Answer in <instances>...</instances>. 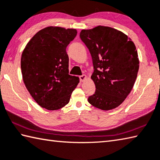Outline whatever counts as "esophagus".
I'll return each instance as SVG.
<instances>
[{
	"instance_id": "esophagus-1",
	"label": "esophagus",
	"mask_w": 160,
	"mask_h": 160,
	"mask_svg": "<svg viewBox=\"0 0 160 160\" xmlns=\"http://www.w3.org/2000/svg\"><path fill=\"white\" fill-rule=\"evenodd\" d=\"M86 79V76L85 74H83V75H81V76H79V79H80L81 82H83V81Z\"/></svg>"
}]
</instances>
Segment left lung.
<instances>
[{
    "label": "left lung",
    "mask_w": 160,
    "mask_h": 160,
    "mask_svg": "<svg viewBox=\"0 0 160 160\" xmlns=\"http://www.w3.org/2000/svg\"><path fill=\"white\" fill-rule=\"evenodd\" d=\"M79 36L89 50L94 69L91 78L96 89L88 102L102 110L118 107L133 88L139 68L134 42L108 26L82 30Z\"/></svg>",
    "instance_id": "obj_1"
}]
</instances>
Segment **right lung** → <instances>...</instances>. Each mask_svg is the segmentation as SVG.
Masks as SVG:
<instances>
[{"mask_svg":"<svg viewBox=\"0 0 160 160\" xmlns=\"http://www.w3.org/2000/svg\"><path fill=\"white\" fill-rule=\"evenodd\" d=\"M77 34L76 29L47 27L33 36L21 60L23 82L40 107L59 109L70 102L79 77L69 74L66 48Z\"/></svg>","mask_w":160,"mask_h":160,"instance_id":"add662e5","label":"right lung"}]
</instances>
